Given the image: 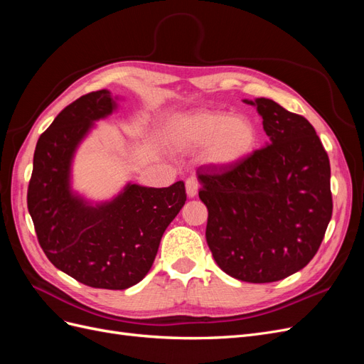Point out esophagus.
<instances>
[{
  "mask_svg": "<svg viewBox=\"0 0 364 364\" xmlns=\"http://www.w3.org/2000/svg\"><path fill=\"white\" fill-rule=\"evenodd\" d=\"M185 190L188 197H194L197 194V190H199V182L194 178H188L185 181Z\"/></svg>",
  "mask_w": 364,
  "mask_h": 364,
  "instance_id": "esophagus-1",
  "label": "esophagus"
}]
</instances>
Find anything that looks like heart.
<instances>
[{
	"label": "heart",
	"instance_id": "heart-1",
	"mask_svg": "<svg viewBox=\"0 0 364 364\" xmlns=\"http://www.w3.org/2000/svg\"><path fill=\"white\" fill-rule=\"evenodd\" d=\"M259 132L247 117L222 111H202L183 117L173 129V142L182 150L206 149L217 165H235L258 144Z\"/></svg>",
	"mask_w": 364,
	"mask_h": 364
}]
</instances>
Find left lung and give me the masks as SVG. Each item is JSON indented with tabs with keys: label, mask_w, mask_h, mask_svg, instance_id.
<instances>
[{
	"label": "left lung",
	"mask_w": 364,
	"mask_h": 364,
	"mask_svg": "<svg viewBox=\"0 0 364 364\" xmlns=\"http://www.w3.org/2000/svg\"><path fill=\"white\" fill-rule=\"evenodd\" d=\"M269 146L220 173H199L206 243L217 266L252 284L304 269L333 215L331 167L310 121L257 98Z\"/></svg>",
	"instance_id": "left-lung-1"
}]
</instances>
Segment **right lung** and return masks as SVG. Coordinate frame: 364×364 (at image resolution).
I'll use <instances>...</instances> for the list:
<instances>
[{"label": "right lung", "mask_w": 364, "mask_h": 364, "mask_svg": "<svg viewBox=\"0 0 364 364\" xmlns=\"http://www.w3.org/2000/svg\"><path fill=\"white\" fill-rule=\"evenodd\" d=\"M111 92L77 98L39 136L27 206L39 245L54 267L94 289L124 290L149 273L165 229L186 200L182 181L168 188L127 185L115 200L86 205L70 191L77 144L114 111Z\"/></svg>", "instance_id": "obj_1"}]
</instances>
